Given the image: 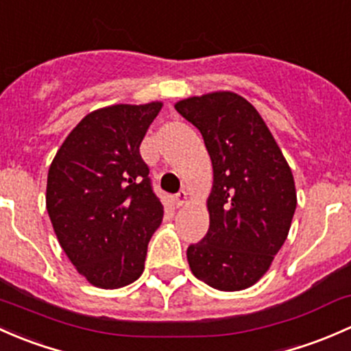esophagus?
Returning <instances> with one entry per match:
<instances>
[{"label": "esophagus", "mask_w": 351, "mask_h": 351, "mask_svg": "<svg viewBox=\"0 0 351 351\" xmlns=\"http://www.w3.org/2000/svg\"><path fill=\"white\" fill-rule=\"evenodd\" d=\"M187 201V193L186 191H180L176 194V206H182Z\"/></svg>", "instance_id": "1"}]
</instances>
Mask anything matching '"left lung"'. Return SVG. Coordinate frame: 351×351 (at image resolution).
<instances>
[{"instance_id":"1","label":"left lung","mask_w":351,"mask_h":351,"mask_svg":"<svg viewBox=\"0 0 351 351\" xmlns=\"http://www.w3.org/2000/svg\"><path fill=\"white\" fill-rule=\"evenodd\" d=\"M201 132L213 164L209 230L187 247L194 276L219 291H241L269 270L291 228L295 186L258 111L234 93L179 101Z\"/></svg>"}]
</instances>
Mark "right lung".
<instances>
[{"instance_id":"right-lung-1","label":"right lung","mask_w":351,"mask_h":351,"mask_svg":"<svg viewBox=\"0 0 351 351\" xmlns=\"http://www.w3.org/2000/svg\"><path fill=\"white\" fill-rule=\"evenodd\" d=\"M162 103L114 104L69 133L47 177V211L62 250L93 285L118 289L145 269L164 206L140 155Z\"/></svg>"}]
</instances>
